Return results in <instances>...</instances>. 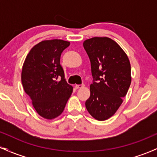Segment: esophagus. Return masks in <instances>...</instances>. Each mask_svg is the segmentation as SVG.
<instances>
[{"label": "esophagus", "mask_w": 157, "mask_h": 157, "mask_svg": "<svg viewBox=\"0 0 157 157\" xmlns=\"http://www.w3.org/2000/svg\"><path fill=\"white\" fill-rule=\"evenodd\" d=\"M82 87H84V84H79L75 86V88H76V89H81V88Z\"/></svg>", "instance_id": "esophagus-1"}]
</instances>
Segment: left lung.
<instances>
[{"label": "left lung", "instance_id": "obj_1", "mask_svg": "<svg viewBox=\"0 0 157 157\" xmlns=\"http://www.w3.org/2000/svg\"><path fill=\"white\" fill-rule=\"evenodd\" d=\"M83 47L91 62L93 82L86 107L94 118L108 120L117 111L130 87L128 57L115 41L109 37L88 39Z\"/></svg>", "mask_w": 157, "mask_h": 157}]
</instances>
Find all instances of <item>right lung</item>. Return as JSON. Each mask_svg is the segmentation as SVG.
Wrapping results in <instances>:
<instances>
[{"mask_svg": "<svg viewBox=\"0 0 157 157\" xmlns=\"http://www.w3.org/2000/svg\"><path fill=\"white\" fill-rule=\"evenodd\" d=\"M69 45L62 40L42 41L30 50L23 63V89L37 113L47 120L62 113L73 91L60 65L61 54Z\"/></svg>", "mask_w": 157, "mask_h": 157, "instance_id": "add662e5", "label": "right lung"}]
</instances>
